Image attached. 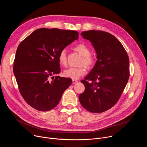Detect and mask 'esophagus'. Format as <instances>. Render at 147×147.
<instances>
[{
  "mask_svg": "<svg viewBox=\"0 0 147 147\" xmlns=\"http://www.w3.org/2000/svg\"><path fill=\"white\" fill-rule=\"evenodd\" d=\"M72 82H73V84H76V83L78 82V81H77V80H72Z\"/></svg>",
  "mask_w": 147,
  "mask_h": 147,
  "instance_id": "34e87169",
  "label": "esophagus"
}]
</instances>
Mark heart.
I'll use <instances>...</instances> for the list:
<instances>
[{
    "instance_id": "b5f03b06",
    "label": "heart",
    "mask_w": 147,
    "mask_h": 147,
    "mask_svg": "<svg viewBox=\"0 0 147 147\" xmlns=\"http://www.w3.org/2000/svg\"><path fill=\"white\" fill-rule=\"evenodd\" d=\"M75 49L82 56L81 64H84L88 67H91L96 62V57L95 55L90 53V49L85 44H80L75 47ZM59 63L63 66H66L67 64L66 51L62 49L58 56ZM82 65L78 67H71L65 70L63 73L64 76L67 78L77 80L84 75L87 71V67Z\"/></svg>"
}]
</instances>
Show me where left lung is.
Wrapping results in <instances>:
<instances>
[{"mask_svg": "<svg viewBox=\"0 0 147 147\" xmlns=\"http://www.w3.org/2000/svg\"><path fill=\"white\" fill-rule=\"evenodd\" d=\"M81 35L92 43L97 60L81 81L85 91L79 95V100L89 112L102 113L115 105L126 86L130 76L129 58L120 42L109 32L90 30Z\"/></svg>", "mask_w": 147, "mask_h": 147, "instance_id": "8db88e82", "label": "left lung"}]
</instances>
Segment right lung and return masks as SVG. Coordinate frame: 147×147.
I'll list each match as a JSON object with an SVG mask.
<instances>
[{
    "mask_svg": "<svg viewBox=\"0 0 147 147\" xmlns=\"http://www.w3.org/2000/svg\"><path fill=\"white\" fill-rule=\"evenodd\" d=\"M78 37L76 31L42 28L19 44L13 73L21 95L33 108L42 112L52 109L71 85L70 78L51 77L60 72V52Z\"/></svg>",
    "mask_w": 147,
    "mask_h": 147,
    "instance_id": "1",
    "label": "right lung"
}]
</instances>
